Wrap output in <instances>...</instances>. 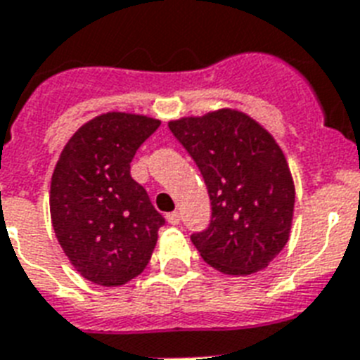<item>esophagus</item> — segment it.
Wrapping results in <instances>:
<instances>
[{"label":"esophagus","instance_id":"obj_1","mask_svg":"<svg viewBox=\"0 0 360 360\" xmlns=\"http://www.w3.org/2000/svg\"><path fill=\"white\" fill-rule=\"evenodd\" d=\"M166 220H168V224H172V226H177V224L181 221L179 212H177V210H174V212H168V214H166Z\"/></svg>","mask_w":360,"mask_h":360}]
</instances>
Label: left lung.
I'll list each match as a JSON object with an SVG mask.
<instances>
[{
	"instance_id": "1",
	"label": "left lung",
	"mask_w": 360,
	"mask_h": 360,
	"mask_svg": "<svg viewBox=\"0 0 360 360\" xmlns=\"http://www.w3.org/2000/svg\"><path fill=\"white\" fill-rule=\"evenodd\" d=\"M168 127L209 192V227L190 236L201 259L227 276L264 270L288 242L294 214L296 192L281 148L255 120L233 109Z\"/></svg>"
}]
</instances>
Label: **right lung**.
<instances>
[{
    "mask_svg": "<svg viewBox=\"0 0 360 360\" xmlns=\"http://www.w3.org/2000/svg\"><path fill=\"white\" fill-rule=\"evenodd\" d=\"M159 120L107 112L90 120L64 146L51 177L55 235L89 281L120 286L148 266L165 218L131 177V160L159 129Z\"/></svg>",
    "mask_w": 360,
    "mask_h": 360,
    "instance_id": "add662e5",
    "label": "right lung"
}]
</instances>
